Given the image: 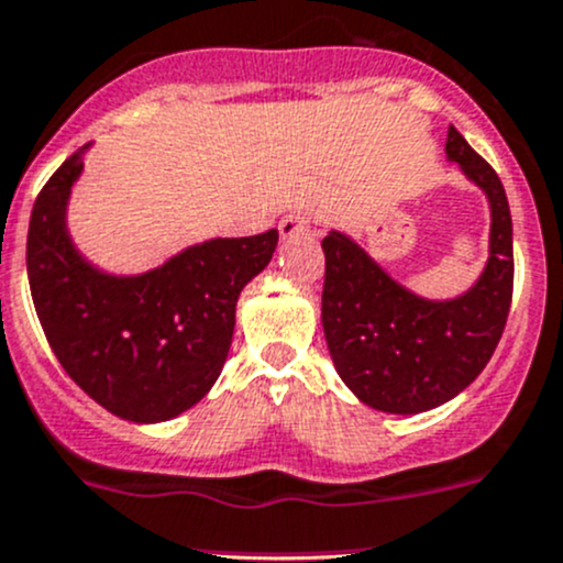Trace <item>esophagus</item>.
Segmentation results:
<instances>
[{
	"instance_id": "esophagus-1",
	"label": "esophagus",
	"mask_w": 563,
	"mask_h": 563,
	"mask_svg": "<svg viewBox=\"0 0 563 563\" xmlns=\"http://www.w3.org/2000/svg\"><path fill=\"white\" fill-rule=\"evenodd\" d=\"M279 232H282L284 241H292V238L309 235L311 219H309V216H303V213H287L279 221Z\"/></svg>"
}]
</instances>
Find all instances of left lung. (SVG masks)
Returning a JSON list of instances; mask_svg holds the SVG:
<instances>
[{"label": "left lung", "mask_w": 563, "mask_h": 563, "mask_svg": "<svg viewBox=\"0 0 563 563\" xmlns=\"http://www.w3.org/2000/svg\"><path fill=\"white\" fill-rule=\"evenodd\" d=\"M446 155L487 194L489 260L454 300H424L397 284L342 232L322 238V331L339 377L364 405L421 413L457 397L493 358L515 284L511 216L493 166L449 128Z\"/></svg>", "instance_id": "8db88e82"}]
</instances>
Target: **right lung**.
Returning a JSON list of instances; mask_svg holds the SVG:
<instances>
[{
    "label": "right lung",
    "mask_w": 563,
    "mask_h": 563,
    "mask_svg": "<svg viewBox=\"0 0 563 563\" xmlns=\"http://www.w3.org/2000/svg\"><path fill=\"white\" fill-rule=\"evenodd\" d=\"M81 166V153L70 155L32 208L26 276L37 320L70 380L109 413L139 424L175 419L219 377L238 295L271 263L279 232L216 238L142 276L100 274L65 230Z\"/></svg>",
    "instance_id": "1"
}]
</instances>
